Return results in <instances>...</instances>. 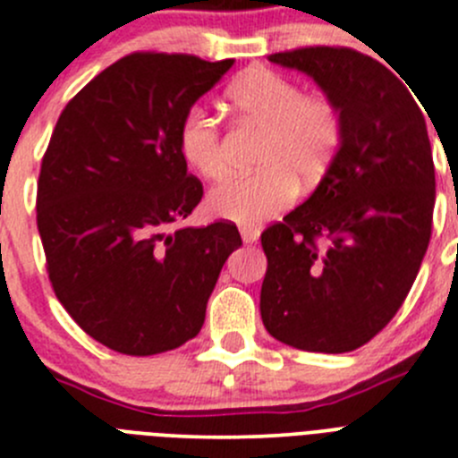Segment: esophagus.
<instances>
[{
  "instance_id": "obj_1",
  "label": "esophagus",
  "mask_w": 458,
  "mask_h": 458,
  "mask_svg": "<svg viewBox=\"0 0 458 458\" xmlns=\"http://www.w3.org/2000/svg\"><path fill=\"white\" fill-rule=\"evenodd\" d=\"M239 233H242L243 243H255L257 239H259L261 230L257 228V225H242V228H239Z\"/></svg>"
}]
</instances>
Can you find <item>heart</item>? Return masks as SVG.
Returning a JSON list of instances; mask_svg holds the SVG:
<instances>
[{"instance_id":"obj_1","label":"heart","mask_w":458,"mask_h":458,"mask_svg":"<svg viewBox=\"0 0 458 458\" xmlns=\"http://www.w3.org/2000/svg\"><path fill=\"white\" fill-rule=\"evenodd\" d=\"M234 116L264 127L255 174L230 179L208 194V210L237 224H261L293 203L297 181L313 185L327 174L344 140L340 106L324 93H301L270 69H248L225 89ZM185 165L208 181L225 174L221 134L206 111L190 109L179 127Z\"/></svg>"}]
</instances>
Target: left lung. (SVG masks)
Returning <instances> with one entry per match:
<instances>
[{
    "mask_svg": "<svg viewBox=\"0 0 458 458\" xmlns=\"http://www.w3.org/2000/svg\"><path fill=\"white\" fill-rule=\"evenodd\" d=\"M340 106L344 140L301 206L261 233L259 310L275 340L347 353L396 315L432 237V148L420 106L385 64L347 47L268 55Z\"/></svg>",
    "mask_w": 458,
    "mask_h": 458,
    "instance_id": "8db88e82",
    "label": "left lung"
}]
</instances>
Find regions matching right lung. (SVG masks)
Wrapping results in <instances>:
<instances>
[{"mask_svg": "<svg viewBox=\"0 0 458 458\" xmlns=\"http://www.w3.org/2000/svg\"><path fill=\"white\" fill-rule=\"evenodd\" d=\"M234 60L139 51L62 109L38 181V230L55 297L87 335L125 356L192 340L242 237L233 221L176 228L203 185L179 127Z\"/></svg>", "mask_w": 458, "mask_h": 458, "instance_id": "1", "label": "right lung"}]
</instances>
